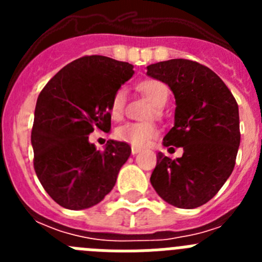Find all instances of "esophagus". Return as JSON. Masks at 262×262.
<instances>
[{
    "instance_id": "1",
    "label": "esophagus",
    "mask_w": 262,
    "mask_h": 262,
    "mask_svg": "<svg viewBox=\"0 0 262 262\" xmlns=\"http://www.w3.org/2000/svg\"><path fill=\"white\" fill-rule=\"evenodd\" d=\"M142 151V148H139V147H131V154L133 155H136L139 154V152Z\"/></svg>"
}]
</instances>
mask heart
<instances>
[{
	"label": "heart",
	"instance_id": "1",
	"mask_svg": "<svg viewBox=\"0 0 262 262\" xmlns=\"http://www.w3.org/2000/svg\"><path fill=\"white\" fill-rule=\"evenodd\" d=\"M138 89L155 105V108H152L149 113V117H154L155 114L159 115L161 107L168 101L169 90L166 85L157 80H144L138 85ZM126 89L118 88L111 96L110 103H108L111 118L114 120L122 119L126 111ZM157 135H159V127L154 122H127L117 127L114 131L115 139L139 148L147 145L151 140L157 138Z\"/></svg>",
	"mask_w": 262,
	"mask_h": 262
}]
</instances>
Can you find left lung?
<instances>
[{
	"mask_svg": "<svg viewBox=\"0 0 262 262\" xmlns=\"http://www.w3.org/2000/svg\"><path fill=\"white\" fill-rule=\"evenodd\" d=\"M147 69L148 76L168 84L177 105L164 145L184 148L178 159L160 152L151 184L165 202L195 209L209 202L232 173L240 144L239 106L222 78L200 62L173 59Z\"/></svg>",
	"mask_w": 262,
	"mask_h": 262,
	"instance_id": "left-lung-1",
	"label": "left lung"
}]
</instances>
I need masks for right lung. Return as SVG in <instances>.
Masks as SVG:
<instances>
[{"instance_id":"obj_1","label":"right lung","mask_w":262,"mask_h":262,"mask_svg":"<svg viewBox=\"0 0 262 262\" xmlns=\"http://www.w3.org/2000/svg\"><path fill=\"white\" fill-rule=\"evenodd\" d=\"M133 68L101 55L82 56L60 69L39 94L31 131L34 169L48 195L66 209L101 202L131 155L127 143L115 140L97 151L88 135L110 129L111 96L133 77Z\"/></svg>"}]
</instances>
